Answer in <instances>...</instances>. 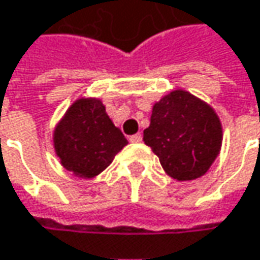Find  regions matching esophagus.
Listing matches in <instances>:
<instances>
[{
    "label": "esophagus",
    "instance_id": "34e87169",
    "mask_svg": "<svg viewBox=\"0 0 260 260\" xmlns=\"http://www.w3.org/2000/svg\"><path fill=\"white\" fill-rule=\"evenodd\" d=\"M129 141L131 143H141L143 141V137H141V134H135V135L129 137Z\"/></svg>",
    "mask_w": 260,
    "mask_h": 260
}]
</instances>
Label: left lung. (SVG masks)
<instances>
[{"mask_svg": "<svg viewBox=\"0 0 260 260\" xmlns=\"http://www.w3.org/2000/svg\"><path fill=\"white\" fill-rule=\"evenodd\" d=\"M144 143L177 181L202 177L220 153L223 131L214 108L177 89L153 106Z\"/></svg>", "mask_w": 260, "mask_h": 260, "instance_id": "8db88e82", "label": "left lung"}]
</instances>
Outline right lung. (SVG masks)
<instances>
[{
  "mask_svg": "<svg viewBox=\"0 0 260 260\" xmlns=\"http://www.w3.org/2000/svg\"><path fill=\"white\" fill-rule=\"evenodd\" d=\"M126 144L98 98L74 101L53 131V147L62 167L82 178L103 173Z\"/></svg>",
  "mask_w": 260,
  "mask_h": 260,
  "instance_id": "right-lung-1",
  "label": "right lung"
}]
</instances>
